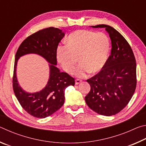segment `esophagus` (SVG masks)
Segmentation results:
<instances>
[{
    "label": "esophagus",
    "mask_w": 146,
    "mask_h": 146,
    "mask_svg": "<svg viewBox=\"0 0 146 146\" xmlns=\"http://www.w3.org/2000/svg\"><path fill=\"white\" fill-rule=\"evenodd\" d=\"M81 82H82V80H80V79H76L75 80V84L77 85L79 84Z\"/></svg>",
    "instance_id": "34e87169"
}]
</instances>
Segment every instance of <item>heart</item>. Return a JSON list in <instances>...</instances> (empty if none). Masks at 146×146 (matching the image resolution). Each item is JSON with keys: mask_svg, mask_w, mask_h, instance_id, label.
<instances>
[{"mask_svg": "<svg viewBox=\"0 0 146 146\" xmlns=\"http://www.w3.org/2000/svg\"><path fill=\"white\" fill-rule=\"evenodd\" d=\"M56 49V58L66 72L71 73L78 61L80 63L73 73L78 77L98 73L104 67L110 56L111 44L107 35L102 32L77 30L71 33Z\"/></svg>", "mask_w": 146, "mask_h": 146, "instance_id": "heart-1", "label": "heart"}]
</instances>
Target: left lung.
<instances>
[{
	"mask_svg": "<svg viewBox=\"0 0 146 146\" xmlns=\"http://www.w3.org/2000/svg\"><path fill=\"white\" fill-rule=\"evenodd\" d=\"M92 28H104L111 40V51L104 68L88 79L90 91L85 97L91 110L104 116L116 115L131 99L137 86V64L129 43L113 27L99 24Z\"/></svg>",
	"mask_w": 146,
	"mask_h": 146,
	"instance_id": "8db88e82",
	"label": "left lung"
}]
</instances>
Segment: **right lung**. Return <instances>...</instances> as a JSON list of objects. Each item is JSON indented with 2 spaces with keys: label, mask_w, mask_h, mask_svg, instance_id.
<instances>
[{
  "label": "right lung",
  "mask_w": 146,
  "mask_h": 146,
  "mask_svg": "<svg viewBox=\"0 0 146 146\" xmlns=\"http://www.w3.org/2000/svg\"><path fill=\"white\" fill-rule=\"evenodd\" d=\"M64 35L62 30L53 27L41 29L27 37L17 49L14 64L13 91L23 108L34 117L44 118L58 111L64 103L66 88L75 85V78L67 73L60 72L56 67V49ZM30 53L40 55L50 64L48 84L41 91L33 94L21 89L16 75L18 58Z\"/></svg>",
  "instance_id": "1"
}]
</instances>
